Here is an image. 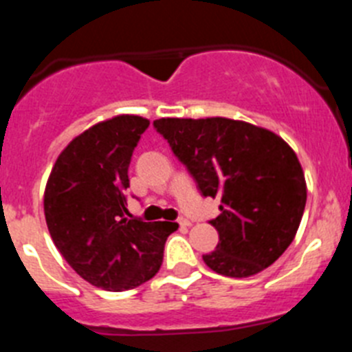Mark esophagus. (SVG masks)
<instances>
[{"label": "esophagus", "instance_id": "esophagus-1", "mask_svg": "<svg viewBox=\"0 0 352 352\" xmlns=\"http://www.w3.org/2000/svg\"><path fill=\"white\" fill-rule=\"evenodd\" d=\"M178 223H179V226H182V227H190V226H192L190 220H186V219H182Z\"/></svg>", "mask_w": 352, "mask_h": 352}]
</instances>
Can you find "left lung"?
Here are the masks:
<instances>
[{"label":"left lung","instance_id":"left-lung-1","mask_svg":"<svg viewBox=\"0 0 352 352\" xmlns=\"http://www.w3.org/2000/svg\"><path fill=\"white\" fill-rule=\"evenodd\" d=\"M153 125L201 194L220 199L211 220L220 241L203 256L208 268L247 278L272 266L292 243L307 203L294 149L272 130L229 118H160Z\"/></svg>","mask_w":352,"mask_h":352}]
</instances>
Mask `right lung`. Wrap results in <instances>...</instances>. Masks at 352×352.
<instances>
[{
	"label": "right lung",
	"mask_w": 352,
	"mask_h": 352,
	"mask_svg": "<svg viewBox=\"0 0 352 352\" xmlns=\"http://www.w3.org/2000/svg\"><path fill=\"white\" fill-rule=\"evenodd\" d=\"M149 120L120 114L72 139L52 166L43 213L72 270L95 287L129 291L153 278L174 222H141L126 210L129 166Z\"/></svg>",
	"instance_id": "right-lung-1"
}]
</instances>
